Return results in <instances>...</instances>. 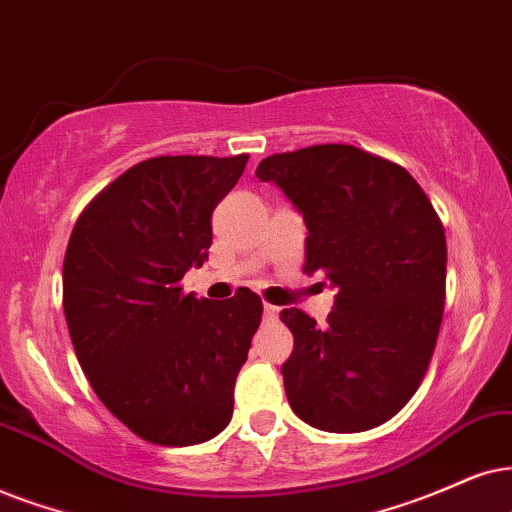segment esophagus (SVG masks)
<instances>
[{
    "instance_id": "esophagus-1",
    "label": "esophagus",
    "mask_w": 512,
    "mask_h": 512,
    "mask_svg": "<svg viewBox=\"0 0 512 512\" xmlns=\"http://www.w3.org/2000/svg\"><path fill=\"white\" fill-rule=\"evenodd\" d=\"M276 314H278V307H274V304H264V319L274 321Z\"/></svg>"
}]
</instances>
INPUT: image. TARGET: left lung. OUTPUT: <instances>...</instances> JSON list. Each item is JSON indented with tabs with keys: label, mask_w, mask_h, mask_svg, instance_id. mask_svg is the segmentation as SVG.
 I'll return each mask as SVG.
<instances>
[{
	"label": "left lung",
	"mask_w": 512,
	"mask_h": 512,
	"mask_svg": "<svg viewBox=\"0 0 512 512\" xmlns=\"http://www.w3.org/2000/svg\"><path fill=\"white\" fill-rule=\"evenodd\" d=\"M257 179L283 191L307 226V274L335 295L326 328L283 309L295 338L281 366L290 409L312 428H378L416 394L442 326L446 238L401 165L345 144L276 153Z\"/></svg>",
	"instance_id": "1"
}]
</instances>
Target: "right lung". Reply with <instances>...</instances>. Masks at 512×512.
I'll list each match as a JSON object with an SVG mask.
<instances>
[{
  "instance_id": "add662e5",
  "label": "right lung",
  "mask_w": 512,
  "mask_h": 512,
  "mask_svg": "<svg viewBox=\"0 0 512 512\" xmlns=\"http://www.w3.org/2000/svg\"><path fill=\"white\" fill-rule=\"evenodd\" d=\"M248 155H160L129 167L77 219L63 260V312L96 397L134 435L208 442L229 425L236 375L262 300H198L179 281L203 267L212 210Z\"/></svg>"
}]
</instances>
